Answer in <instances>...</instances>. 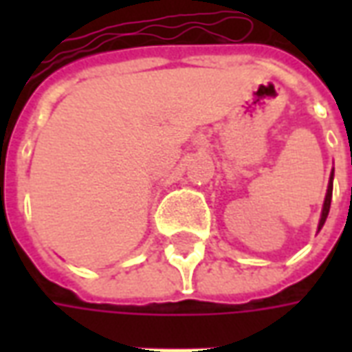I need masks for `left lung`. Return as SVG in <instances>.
<instances>
[{
	"instance_id": "8db88e82",
	"label": "left lung",
	"mask_w": 352,
	"mask_h": 352,
	"mask_svg": "<svg viewBox=\"0 0 352 352\" xmlns=\"http://www.w3.org/2000/svg\"><path fill=\"white\" fill-rule=\"evenodd\" d=\"M332 188H333V171L330 175V181H328V190H326L324 206H322V213H320V221H318V230L324 226L326 217H328V211H330V201H332Z\"/></svg>"
}]
</instances>
